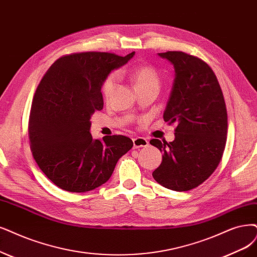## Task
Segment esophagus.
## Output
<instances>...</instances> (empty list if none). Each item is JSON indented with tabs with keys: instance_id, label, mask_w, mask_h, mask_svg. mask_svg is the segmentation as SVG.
I'll return each instance as SVG.
<instances>
[{
	"instance_id": "esophagus-1",
	"label": "esophagus",
	"mask_w": 257,
	"mask_h": 257,
	"mask_svg": "<svg viewBox=\"0 0 257 257\" xmlns=\"http://www.w3.org/2000/svg\"><path fill=\"white\" fill-rule=\"evenodd\" d=\"M134 148H141V147H146L148 145V141L145 138L137 137L134 140Z\"/></svg>"
}]
</instances>
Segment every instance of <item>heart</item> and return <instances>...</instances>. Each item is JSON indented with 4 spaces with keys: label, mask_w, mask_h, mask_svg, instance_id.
<instances>
[{
    "label": "heart",
    "mask_w": 257,
    "mask_h": 257,
    "mask_svg": "<svg viewBox=\"0 0 257 257\" xmlns=\"http://www.w3.org/2000/svg\"><path fill=\"white\" fill-rule=\"evenodd\" d=\"M121 73V71H120ZM130 79L134 82L136 90L150 87V85H156L159 87L160 78L157 70L153 65H140L137 68L130 70L126 73ZM116 83V74L110 73L106 78H104L101 84V93L104 97H109L113 92L114 87Z\"/></svg>",
    "instance_id": "obj_1"
}]
</instances>
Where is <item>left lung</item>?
<instances>
[{"label": "left lung", "instance_id": "obj_1", "mask_svg": "<svg viewBox=\"0 0 257 257\" xmlns=\"http://www.w3.org/2000/svg\"><path fill=\"white\" fill-rule=\"evenodd\" d=\"M159 56L175 68L163 117L176 129L173 142L150 141L163 153L153 177L168 189L186 192L202 184L222 158L227 134L225 102L215 73L203 60L176 51Z\"/></svg>", "mask_w": 257, "mask_h": 257}]
</instances>
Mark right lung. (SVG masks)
I'll use <instances>...</instances> for the list:
<instances>
[{
  "label": "right lung",
  "instance_id": "right-lung-1",
  "mask_svg": "<svg viewBox=\"0 0 257 257\" xmlns=\"http://www.w3.org/2000/svg\"><path fill=\"white\" fill-rule=\"evenodd\" d=\"M125 57L83 52L57 59L34 95L28 136L38 166L63 191L84 193L106 183L119 160L134 146L123 136L94 140L91 116L103 107L101 84Z\"/></svg>",
  "mask_w": 257,
  "mask_h": 257
}]
</instances>
